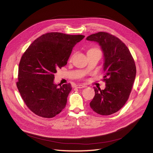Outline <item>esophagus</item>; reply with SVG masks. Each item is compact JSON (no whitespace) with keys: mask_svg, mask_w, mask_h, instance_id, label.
<instances>
[{"mask_svg":"<svg viewBox=\"0 0 153 153\" xmlns=\"http://www.w3.org/2000/svg\"><path fill=\"white\" fill-rule=\"evenodd\" d=\"M76 88H85V85H81V84H78V85H77L76 86Z\"/></svg>","mask_w":153,"mask_h":153,"instance_id":"obj_1","label":"esophagus"}]
</instances>
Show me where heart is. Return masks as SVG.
<instances>
[{
    "label": "heart",
    "instance_id": "1",
    "mask_svg": "<svg viewBox=\"0 0 153 153\" xmlns=\"http://www.w3.org/2000/svg\"><path fill=\"white\" fill-rule=\"evenodd\" d=\"M92 49H96V48H92Z\"/></svg>",
    "mask_w": 153,
    "mask_h": 153
}]
</instances>
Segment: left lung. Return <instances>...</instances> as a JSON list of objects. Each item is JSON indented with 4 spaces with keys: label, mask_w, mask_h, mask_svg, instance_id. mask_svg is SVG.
<instances>
[{
    "label": "left lung",
    "mask_w": 153,
    "mask_h": 153,
    "mask_svg": "<svg viewBox=\"0 0 153 153\" xmlns=\"http://www.w3.org/2000/svg\"><path fill=\"white\" fill-rule=\"evenodd\" d=\"M99 43L104 57V90L94 87L95 96L90 106L103 116L114 114L126 103L134 82L136 68L127 46L119 38L107 32H100L87 37Z\"/></svg>",
    "instance_id": "1"
}]
</instances>
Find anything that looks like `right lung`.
<instances>
[{"label":"right lung","instance_id":"add662e5","mask_svg":"<svg viewBox=\"0 0 153 153\" xmlns=\"http://www.w3.org/2000/svg\"><path fill=\"white\" fill-rule=\"evenodd\" d=\"M84 37L83 35L47 33L36 39L23 53L17 87L35 114L52 118L65 108L72 86L54 84V74L67 64L73 47Z\"/></svg>","mask_w":153,"mask_h":153}]
</instances>
